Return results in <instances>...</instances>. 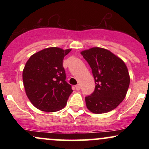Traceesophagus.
<instances>
[{"label": "esophagus", "mask_w": 149, "mask_h": 149, "mask_svg": "<svg viewBox=\"0 0 149 149\" xmlns=\"http://www.w3.org/2000/svg\"><path fill=\"white\" fill-rule=\"evenodd\" d=\"M80 85L79 84L76 85V90H80Z\"/></svg>", "instance_id": "esophagus-1"}]
</instances>
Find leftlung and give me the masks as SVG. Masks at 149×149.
<instances>
[{
	"mask_svg": "<svg viewBox=\"0 0 149 149\" xmlns=\"http://www.w3.org/2000/svg\"><path fill=\"white\" fill-rule=\"evenodd\" d=\"M81 54L92 69L95 88L85 97L87 108L94 113L100 114L113 110L127 94L130 76L123 61L108 49L92 47Z\"/></svg>",
	"mask_w": 149,
	"mask_h": 149,
	"instance_id": "obj_1",
	"label": "left lung"
}]
</instances>
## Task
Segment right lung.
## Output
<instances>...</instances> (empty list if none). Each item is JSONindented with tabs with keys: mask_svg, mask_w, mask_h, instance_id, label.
<instances>
[{
	"mask_svg": "<svg viewBox=\"0 0 149 149\" xmlns=\"http://www.w3.org/2000/svg\"><path fill=\"white\" fill-rule=\"evenodd\" d=\"M71 49L48 47L33 54L26 63L22 77L32 104L46 112L61 110L73 90L66 81L63 60Z\"/></svg>",
	"mask_w": 149,
	"mask_h": 149,
	"instance_id": "1",
	"label": "right lung"
}]
</instances>
